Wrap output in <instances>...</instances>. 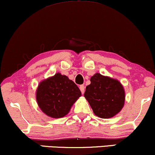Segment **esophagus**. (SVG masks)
<instances>
[{
    "label": "esophagus",
    "instance_id": "obj_1",
    "mask_svg": "<svg viewBox=\"0 0 155 155\" xmlns=\"http://www.w3.org/2000/svg\"><path fill=\"white\" fill-rule=\"evenodd\" d=\"M80 90H81V93H85V86H84L83 85H80Z\"/></svg>",
    "mask_w": 155,
    "mask_h": 155
}]
</instances>
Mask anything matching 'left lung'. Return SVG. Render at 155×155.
I'll return each mask as SVG.
<instances>
[{
    "mask_svg": "<svg viewBox=\"0 0 155 155\" xmlns=\"http://www.w3.org/2000/svg\"><path fill=\"white\" fill-rule=\"evenodd\" d=\"M84 96L93 113L102 118H111L117 114L125 101L124 87L119 81L100 73L91 77V84L86 87Z\"/></svg>",
    "mask_w": 155,
    "mask_h": 155,
    "instance_id": "8db88e82",
    "label": "left lung"
}]
</instances>
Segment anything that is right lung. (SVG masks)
<instances>
[{"label":"right lung","mask_w":155,"mask_h":155,"mask_svg":"<svg viewBox=\"0 0 155 155\" xmlns=\"http://www.w3.org/2000/svg\"><path fill=\"white\" fill-rule=\"evenodd\" d=\"M81 95V91L73 81L66 75L57 73L40 83L37 91V101L45 114L57 118L68 114Z\"/></svg>","instance_id":"obj_1"}]
</instances>
